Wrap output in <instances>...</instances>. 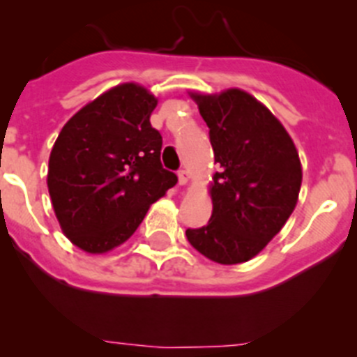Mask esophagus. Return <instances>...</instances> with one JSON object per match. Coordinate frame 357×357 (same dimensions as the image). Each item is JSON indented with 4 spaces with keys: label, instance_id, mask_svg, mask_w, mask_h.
<instances>
[{
    "label": "esophagus",
    "instance_id": "34e87169",
    "mask_svg": "<svg viewBox=\"0 0 357 357\" xmlns=\"http://www.w3.org/2000/svg\"><path fill=\"white\" fill-rule=\"evenodd\" d=\"M190 178H192V174H190V172L186 171V169H183V171L178 172V179H179V185H181V186L188 185Z\"/></svg>",
    "mask_w": 357,
    "mask_h": 357
}]
</instances>
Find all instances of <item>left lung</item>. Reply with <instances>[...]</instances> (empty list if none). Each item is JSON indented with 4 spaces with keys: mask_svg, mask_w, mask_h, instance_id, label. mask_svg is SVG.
<instances>
[{
    "mask_svg": "<svg viewBox=\"0 0 357 357\" xmlns=\"http://www.w3.org/2000/svg\"><path fill=\"white\" fill-rule=\"evenodd\" d=\"M208 126L214 158L212 215L186 229L188 242L218 264L254 259L289 221L298 200L302 165L294 139L271 110L250 93L190 91Z\"/></svg>",
    "mask_w": 357,
    "mask_h": 357,
    "instance_id": "obj_1",
    "label": "left lung"
}]
</instances>
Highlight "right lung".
Segmentation results:
<instances>
[{
  "label": "right lung",
  "instance_id": "obj_1",
  "mask_svg": "<svg viewBox=\"0 0 357 357\" xmlns=\"http://www.w3.org/2000/svg\"><path fill=\"white\" fill-rule=\"evenodd\" d=\"M157 103L145 86L122 82L75 112L53 145V211L63 235L88 254L122 245L178 181L160 164L162 136L150 124Z\"/></svg>",
  "mask_w": 357,
  "mask_h": 357
}]
</instances>
